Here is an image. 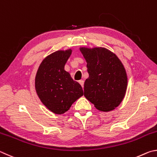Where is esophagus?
Masks as SVG:
<instances>
[{
  "label": "esophagus",
  "instance_id": "esophagus-1",
  "mask_svg": "<svg viewBox=\"0 0 157 157\" xmlns=\"http://www.w3.org/2000/svg\"><path fill=\"white\" fill-rule=\"evenodd\" d=\"M78 83H80V85L82 86V87H83H83H84V81L83 80H80V81H78Z\"/></svg>",
  "mask_w": 157,
  "mask_h": 157
}]
</instances>
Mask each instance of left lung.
I'll return each mask as SVG.
<instances>
[{
	"mask_svg": "<svg viewBox=\"0 0 157 157\" xmlns=\"http://www.w3.org/2000/svg\"><path fill=\"white\" fill-rule=\"evenodd\" d=\"M80 50L89 74L84 83V96L98 110H112L121 102L127 88V74L122 63L105 48Z\"/></svg>",
	"mask_w": 157,
	"mask_h": 157,
	"instance_id": "obj_1",
	"label": "left lung"
}]
</instances>
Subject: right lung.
<instances>
[{
	"label": "right lung",
	"instance_id": "1",
	"mask_svg": "<svg viewBox=\"0 0 157 157\" xmlns=\"http://www.w3.org/2000/svg\"><path fill=\"white\" fill-rule=\"evenodd\" d=\"M71 50L57 51L43 60L37 71L35 87L38 97L49 110L61 114L83 95L78 82L65 70Z\"/></svg>",
	"mask_w": 157,
	"mask_h": 157
}]
</instances>
